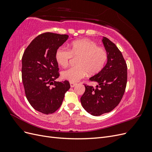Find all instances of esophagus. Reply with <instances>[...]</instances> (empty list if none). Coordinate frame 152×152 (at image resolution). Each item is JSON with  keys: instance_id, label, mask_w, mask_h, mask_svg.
Here are the masks:
<instances>
[{"instance_id": "34e87169", "label": "esophagus", "mask_w": 152, "mask_h": 152, "mask_svg": "<svg viewBox=\"0 0 152 152\" xmlns=\"http://www.w3.org/2000/svg\"><path fill=\"white\" fill-rule=\"evenodd\" d=\"M70 84L71 87H73L76 86V83H74V82H70Z\"/></svg>"}]
</instances>
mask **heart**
I'll return each instance as SVG.
<instances>
[{"label":"heart","mask_w":152,"mask_h":152,"mask_svg":"<svg viewBox=\"0 0 152 152\" xmlns=\"http://www.w3.org/2000/svg\"><path fill=\"white\" fill-rule=\"evenodd\" d=\"M72 56L78 57L77 66L61 72L63 79L71 82H76L84 78L87 73L96 75L103 70L107 61V52L104 48L89 39H80L72 42L69 50L59 47L55 52V59L59 65L66 66Z\"/></svg>","instance_id":"b5f03b06"}]
</instances>
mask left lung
I'll list each match as a JSON object with an SVG mask.
<instances>
[{"mask_svg": "<svg viewBox=\"0 0 152 152\" xmlns=\"http://www.w3.org/2000/svg\"><path fill=\"white\" fill-rule=\"evenodd\" d=\"M102 42L108 54L107 63L103 70L91 77L96 87L85 85L80 98L83 108L94 116L111 112L121 102L125 93L127 68L122 53L115 44L103 37Z\"/></svg>", "mask_w": 152, "mask_h": 152, "instance_id": "obj_1", "label": "left lung"}]
</instances>
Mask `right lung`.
<instances>
[{"instance_id": "right-lung-1", "label": "right lung", "mask_w": 152, "mask_h": 152, "mask_svg": "<svg viewBox=\"0 0 152 152\" xmlns=\"http://www.w3.org/2000/svg\"><path fill=\"white\" fill-rule=\"evenodd\" d=\"M68 35L46 32L38 35L26 48L22 57V81L26 97L35 110L53 113L60 107L69 82H57L59 76L55 52L65 42Z\"/></svg>"}]
</instances>
